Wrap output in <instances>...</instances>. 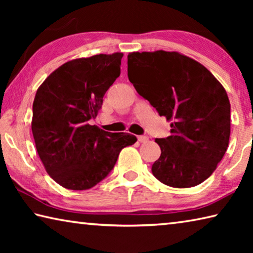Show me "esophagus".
<instances>
[{"instance_id":"esophagus-1","label":"esophagus","mask_w":253,"mask_h":253,"mask_svg":"<svg viewBox=\"0 0 253 253\" xmlns=\"http://www.w3.org/2000/svg\"><path fill=\"white\" fill-rule=\"evenodd\" d=\"M139 143H147L148 142V137L147 136H138L137 137Z\"/></svg>"}]
</instances>
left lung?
<instances>
[{
	"instance_id": "obj_1",
	"label": "left lung",
	"mask_w": 253,
	"mask_h": 253,
	"mask_svg": "<svg viewBox=\"0 0 253 253\" xmlns=\"http://www.w3.org/2000/svg\"><path fill=\"white\" fill-rule=\"evenodd\" d=\"M128 79L170 123V136L156 138L161 156L153 175L186 188L210 177L230 138L231 107L225 89L207 68L175 51L130 52Z\"/></svg>"
}]
</instances>
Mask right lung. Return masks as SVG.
Listing matches in <instances>:
<instances>
[{
    "mask_svg": "<svg viewBox=\"0 0 253 253\" xmlns=\"http://www.w3.org/2000/svg\"><path fill=\"white\" fill-rule=\"evenodd\" d=\"M122 52L74 59L55 69L38 88L32 134L44 169L59 185L83 191L97 185L136 136L108 132L89 121L121 75Z\"/></svg>",
    "mask_w": 253,
    "mask_h": 253,
    "instance_id": "obj_1",
    "label": "right lung"
}]
</instances>
